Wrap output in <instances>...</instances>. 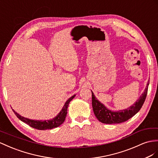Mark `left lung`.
Returning a JSON list of instances; mask_svg holds the SVG:
<instances>
[{"label":"left lung","instance_id":"obj_1","mask_svg":"<svg viewBox=\"0 0 158 158\" xmlns=\"http://www.w3.org/2000/svg\"><path fill=\"white\" fill-rule=\"evenodd\" d=\"M149 83L148 81L143 94L141 95L138 100L132 106L129 107L126 110H121L119 111H111L109 110L96 99L94 93L91 91L92 106L96 118L102 123L106 124L120 123L131 118L133 115H135L140 110V109L144 103L148 94Z\"/></svg>","mask_w":158,"mask_h":158}]
</instances>
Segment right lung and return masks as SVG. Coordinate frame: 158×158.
Segmentation results:
<instances>
[{"mask_svg":"<svg viewBox=\"0 0 158 158\" xmlns=\"http://www.w3.org/2000/svg\"><path fill=\"white\" fill-rule=\"evenodd\" d=\"M75 95L73 96H72L71 98L69 99L65 104L64 105V106L61 111H60L59 114L56 115L55 118L52 119L51 120H47V121H37V120H32L24 118V117H22L18 114L17 112H15L13 110V112L15 113V114L17 118L23 121L24 123H27V125H29V126L33 127L35 129H39V130H45V129H51L52 128L55 127H57L59 125H61L63 122L64 119H65L66 115L67 114V108L69 104L71 101L75 98Z\"/></svg>","mask_w":158,"mask_h":158,"instance_id":"add662e5","label":"right lung"}]
</instances>
